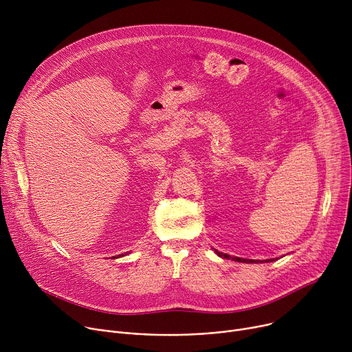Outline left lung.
<instances>
[{"label": "left lung", "mask_w": 352, "mask_h": 352, "mask_svg": "<svg viewBox=\"0 0 352 352\" xmlns=\"http://www.w3.org/2000/svg\"><path fill=\"white\" fill-rule=\"evenodd\" d=\"M214 252L220 256V258H224V259H232L235 262H241V263H269V262H274V259H266V261H255V259H243V258H236V256H230L227 254H223V252H219L217 249L213 248Z\"/></svg>", "instance_id": "left-lung-1"}]
</instances>
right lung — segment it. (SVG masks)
<instances>
[{"label":"right lung","instance_id":"right-lung-1","mask_svg":"<svg viewBox=\"0 0 352 352\" xmlns=\"http://www.w3.org/2000/svg\"><path fill=\"white\" fill-rule=\"evenodd\" d=\"M125 255H128V254H125ZM122 256H124V255H118L117 258H122ZM113 258H114V256H113ZM114 259H116V258H114Z\"/></svg>","mask_w":352,"mask_h":352}]
</instances>
